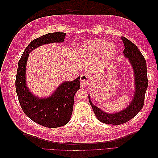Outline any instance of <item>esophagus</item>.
I'll return each mask as SVG.
<instances>
[{"mask_svg": "<svg viewBox=\"0 0 158 158\" xmlns=\"http://www.w3.org/2000/svg\"><path fill=\"white\" fill-rule=\"evenodd\" d=\"M92 80V76L89 74H84L80 76L81 83L84 85H88L89 84V81Z\"/></svg>", "mask_w": 158, "mask_h": 158, "instance_id": "obj_1", "label": "esophagus"}]
</instances>
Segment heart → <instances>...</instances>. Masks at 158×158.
I'll return each mask as SVG.
<instances>
[{
	"label": "heart",
	"mask_w": 158,
	"mask_h": 158,
	"mask_svg": "<svg viewBox=\"0 0 158 158\" xmlns=\"http://www.w3.org/2000/svg\"><path fill=\"white\" fill-rule=\"evenodd\" d=\"M106 45V43L99 40H95L90 41H88L85 44L84 47L88 51H97L99 49H101L103 47ZM107 49L109 51H113V47L112 45H108L107 46Z\"/></svg>",
	"instance_id": "b5f03b06"
}]
</instances>
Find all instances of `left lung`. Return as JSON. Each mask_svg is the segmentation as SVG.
I'll use <instances>...</instances> for the list:
<instances>
[{
	"mask_svg": "<svg viewBox=\"0 0 158 158\" xmlns=\"http://www.w3.org/2000/svg\"><path fill=\"white\" fill-rule=\"evenodd\" d=\"M121 39L125 45L123 53L131 62L135 73V93L131 103L123 111L110 114L103 111L102 109L95 106L91 102L88 95L89 103L98 120L102 123L113 125H121L127 123L135 117L142 109L148 84L146 61L144 56L132 42L124 37H121Z\"/></svg>",
	"mask_w": 158,
	"mask_h": 158,
	"instance_id": "1",
	"label": "left lung"
}]
</instances>
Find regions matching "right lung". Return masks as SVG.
<instances>
[{
	"instance_id": "1",
	"label": "right lung",
	"mask_w": 158,
	"mask_h": 158,
	"mask_svg": "<svg viewBox=\"0 0 158 158\" xmlns=\"http://www.w3.org/2000/svg\"><path fill=\"white\" fill-rule=\"evenodd\" d=\"M66 33H49L33 40L27 45L18 62L16 90L23 111L33 121L45 127L65 125L73 113L74 95L80 88V76L73 81L61 84L49 97H35L26 86V69L30 52L37 47L50 43L63 42Z\"/></svg>"
}]
</instances>
